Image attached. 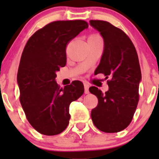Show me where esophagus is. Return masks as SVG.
<instances>
[{"label":"esophagus","mask_w":159,"mask_h":159,"mask_svg":"<svg viewBox=\"0 0 159 159\" xmlns=\"http://www.w3.org/2000/svg\"><path fill=\"white\" fill-rule=\"evenodd\" d=\"M84 93L85 94H89V85L86 83L84 84Z\"/></svg>","instance_id":"34e87169"}]
</instances>
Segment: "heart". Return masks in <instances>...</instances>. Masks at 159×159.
Returning <instances> with one entry per match:
<instances>
[{
  "label": "heart",
  "instance_id": "b5f03b06",
  "mask_svg": "<svg viewBox=\"0 0 159 159\" xmlns=\"http://www.w3.org/2000/svg\"><path fill=\"white\" fill-rule=\"evenodd\" d=\"M89 39H102V38L98 34H91L89 36Z\"/></svg>",
  "mask_w": 159,
  "mask_h": 159
}]
</instances>
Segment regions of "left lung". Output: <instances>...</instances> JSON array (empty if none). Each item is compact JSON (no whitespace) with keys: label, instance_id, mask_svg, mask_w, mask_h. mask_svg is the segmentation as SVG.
Wrapping results in <instances>:
<instances>
[{"label":"left lung","instance_id":"obj_1","mask_svg":"<svg viewBox=\"0 0 159 159\" xmlns=\"http://www.w3.org/2000/svg\"><path fill=\"white\" fill-rule=\"evenodd\" d=\"M90 25L103 37L104 52L94 74H104L109 87L103 94L92 86L91 94L98 103L91 111L94 126L106 133L121 131L132 120L139 100V83L142 79L137 51L127 34L109 22L91 20Z\"/></svg>","mask_w":159,"mask_h":159}]
</instances>
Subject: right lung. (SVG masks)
I'll list each match as a JSON object with an SVG mask.
<instances>
[{
	"label": "right lung",
	"mask_w": 159,
	"mask_h": 159,
	"mask_svg": "<svg viewBox=\"0 0 159 159\" xmlns=\"http://www.w3.org/2000/svg\"><path fill=\"white\" fill-rule=\"evenodd\" d=\"M88 28L82 20L53 21L37 30L24 48L17 77L19 98L30 125L41 134L55 135L66 129L70 104L84 93L80 81L61 89L55 78L66 65L67 44Z\"/></svg>",
	"instance_id": "1"
}]
</instances>
